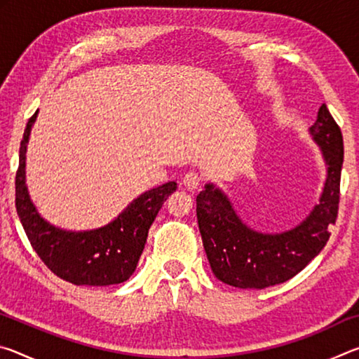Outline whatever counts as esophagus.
Wrapping results in <instances>:
<instances>
[{"mask_svg": "<svg viewBox=\"0 0 359 359\" xmlns=\"http://www.w3.org/2000/svg\"><path fill=\"white\" fill-rule=\"evenodd\" d=\"M201 182H203V175L196 171H190L184 175V185L188 188V190H196V188L201 185Z\"/></svg>", "mask_w": 359, "mask_h": 359, "instance_id": "esophagus-1", "label": "esophagus"}]
</instances>
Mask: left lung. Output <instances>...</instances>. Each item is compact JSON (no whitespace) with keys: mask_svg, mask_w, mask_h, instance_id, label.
Here are the masks:
<instances>
[{"mask_svg":"<svg viewBox=\"0 0 359 359\" xmlns=\"http://www.w3.org/2000/svg\"><path fill=\"white\" fill-rule=\"evenodd\" d=\"M311 135L323 151L327 179L318 205L294 229L261 234L247 228L226 196L210 184L196 196L199 233L218 280L255 290L283 283L301 272L330 241V229L339 214L344 139L326 104H321Z\"/></svg>","mask_w":359,"mask_h":359,"instance_id":"1","label":"left lung"}]
</instances>
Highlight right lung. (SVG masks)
<instances>
[{"instance_id":"right-lung-1","label":"right lung","mask_w":359,"mask_h":359,"mask_svg":"<svg viewBox=\"0 0 359 359\" xmlns=\"http://www.w3.org/2000/svg\"><path fill=\"white\" fill-rule=\"evenodd\" d=\"M36 115L38 112L29 117L23 133L15 174L17 215L33 250L53 274L72 285L106 287L128 280L144 250L151 223L177 184L168 182L145 191L104 228L69 233L52 226L36 212L25 187V151Z\"/></svg>"}]
</instances>
